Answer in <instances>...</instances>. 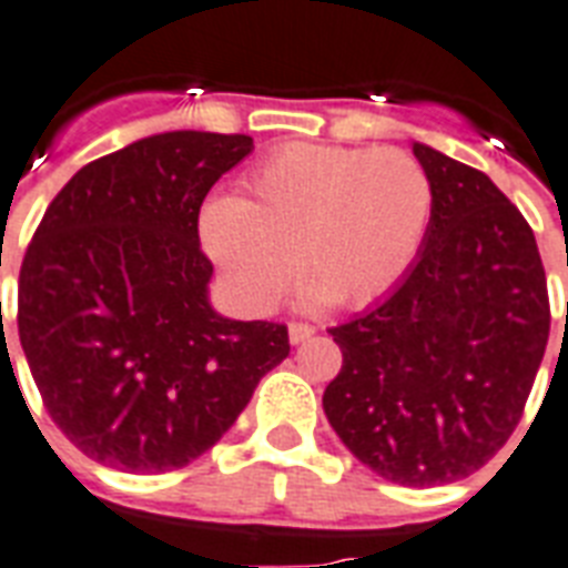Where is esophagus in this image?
<instances>
[{"label":"esophagus","instance_id":"obj_1","mask_svg":"<svg viewBox=\"0 0 568 568\" xmlns=\"http://www.w3.org/2000/svg\"><path fill=\"white\" fill-rule=\"evenodd\" d=\"M313 333L315 327H310V324H288V342H292V345H301V342L310 339Z\"/></svg>","mask_w":568,"mask_h":568}]
</instances>
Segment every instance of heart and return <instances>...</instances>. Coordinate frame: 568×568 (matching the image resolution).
<instances>
[{"label": "heart", "instance_id": "heart-1", "mask_svg": "<svg viewBox=\"0 0 568 568\" xmlns=\"http://www.w3.org/2000/svg\"><path fill=\"white\" fill-rule=\"evenodd\" d=\"M428 216L432 184L405 151L294 142L202 211V244L246 313L283 297L294 258L313 276L303 301L363 306L414 265Z\"/></svg>", "mask_w": 568, "mask_h": 568}]
</instances>
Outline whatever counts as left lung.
<instances>
[{
	"instance_id": "1",
	"label": "left lung",
	"mask_w": 568,
	"mask_h": 568,
	"mask_svg": "<svg viewBox=\"0 0 568 568\" xmlns=\"http://www.w3.org/2000/svg\"><path fill=\"white\" fill-rule=\"evenodd\" d=\"M432 216L399 285L333 327L324 414L375 474L447 486L486 465L521 419L551 310L534 229L486 172L414 142Z\"/></svg>"
}]
</instances>
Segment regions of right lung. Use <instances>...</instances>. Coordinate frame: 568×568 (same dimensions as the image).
I'll return each mask as SVG.
<instances>
[{
    "label": "right lung",
    "mask_w": 568,
    "mask_h": 568,
    "mask_svg": "<svg viewBox=\"0 0 568 568\" xmlns=\"http://www.w3.org/2000/svg\"><path fill=\"white\" fill-rule=\"evenodd\" d=\"M250 136L166 130L82 166L50 202L17 288L20 345L50 417L115 470L163 474L226 435L288 331L211 306L207 190Z\"/></svg>",
    "instance_id": "obj_1"
}]
</instances>
